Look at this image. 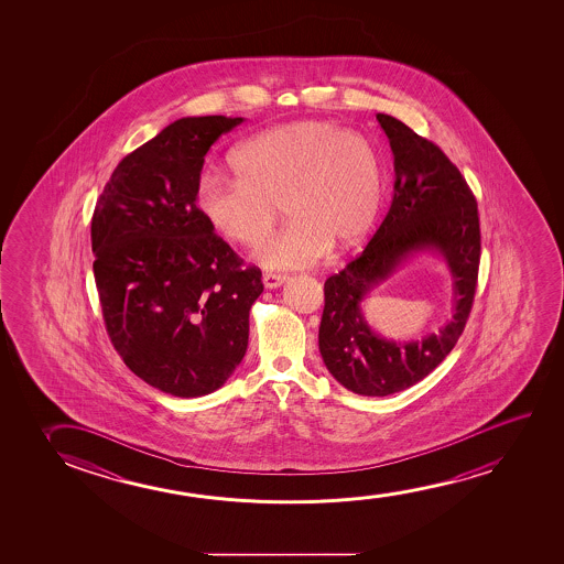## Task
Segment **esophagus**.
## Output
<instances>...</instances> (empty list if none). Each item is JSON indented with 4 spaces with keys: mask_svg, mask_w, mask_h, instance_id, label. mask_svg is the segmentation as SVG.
<instances>
[{
    "mask_svg": "<svg viewBox=\"0 0 564 564\" xmlns=\"http://www.w3.org/2000/svg\"><path fill=\"white\" fill-rule=\"evenodd\" d=\"M286 275H281V273H265L263 275L262 281L265 289H278V286L283 285L286 281Z\"/></svg>",
    "mask_w": 564,
    "mask_h": 564,
    "instance_id": "34e87169",
    "label": "esophagus"
}]
</instances>
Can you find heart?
I'll return each instance as SVG.
<instances>
[{"label":"heart","instance_id":"obj_1","mask_svg":"<svg viewBox=\"0 0 564 564\" xmlns=\"http://www.w3.org/2000/svg\"><path fill=\"white\" fill-rule=\"evenodd\" d=\"M237 177L204 173L196 208L224 239L256 247L271 231L278 204L291 221L256 250L268 270H301L337 248L358 245L381 204V163L362 134L322 119L278 124L231 155Z\"/></svg>","mask_w":564,"mask_h":564}]
</instances>
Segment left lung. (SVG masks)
Returning <instances> with one entry per match:
<instances>
[{
  "label": "left lung",
  "instance_id": "8db88e82",
  "mask_svg": "<svg viewBox=\"0 0 564 564\" xmlns=\"http://www.w3.org/2000/svg\"><path fill=\"white\" fill-rule=\"evenodd\" d=\"M394 158V194L362 254L325 281L319 352L333 378L364 397L399 393L432 373L455 348L478 283V204L455 163L394 117L378 113ZM440 253L454 275V319L420 341L373 333L361 301L412 254Z\"/></svg>",
  "mask_w": 564,
  "mask_h": 564
}]
</instances>
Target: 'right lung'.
<instances>
[{"mask_svg":"<svg viewBox=\"0 0 564 564\" xmlns=\"http://www.w3.org/2000/svg\"><path fill=\"white\" fill-rule=\"evenodd\" d=\"M242 117H183L124 155L96 202L94 279L109 339L148 386L194 399L248 347L262 271L242 265L196 208L204 155Z\"/></svg>","mask_w":564,"mask_h":564,"instance_id":"1","label":"right lung"}]
</instances>
